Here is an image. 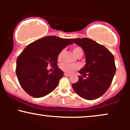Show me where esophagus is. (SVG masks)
<instances>
[{
	"mask_svg": "<svg viewBox=\"0 0 130 130\" xmlns=\"http://www.w3.org/2000/svg\"><path fill=\"white\" fill-rule=\"evenodd\" d=\"M64 75H65V76H70V74L67 73H64Z\"/></svg>",
	"mask_w": 130,
	"mask_h": 130,
	"instance_id": "esophagus-1",
	"label": "esophagus"
}]
</instances>
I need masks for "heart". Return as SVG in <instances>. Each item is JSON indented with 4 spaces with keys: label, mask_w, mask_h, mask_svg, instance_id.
Segmentation results:
<instances>
[{
    "label": "heart",
    "mask_w": 130,
    "mask_h": 130,
    "mask_svg": "<svg viewBox=\"0 0 130 130\" xmlns=\"http://www.w3.org/2000/svg\"><path fill=\"white\" fill-rule=\"evenodd\" d=\"M73 54L76 57L79 54H83V50L80 47H74L73 50ZM62 55H63V51H62L58 55V59L59 60H61ZM60 68L64 72L67 73H72L74 71L78 69L79 67L77 65H70V64L67 63H62L60 65Z\"/></svg>",
    "instance_id": "obj_1"
}]
</instances>
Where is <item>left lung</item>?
<instances>
[{
  "mask_svg": "<svg viewBox=\"0 0 130 130\" xmlns=\"http://www.w3.org/2000/svg\"><path fill=\"white\" fill-rule=\"evenodd\" d=\"M71 40L83 48L86 63L79 71L81 76L73 84V89L87 100L98 98L108 90L116 73L114 57L105 46L89 38Z\"/></svg>",
  "mask_w": 130,
  "mask_h": 130,
  "instance_id": "obj_1",
  "label": "left lung"
}]
</instances>
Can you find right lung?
<instances>
[{
	"label": "right lung",
	"mask_w": 130,
	"mask_h": 130,
	"mask_svg": "<svg viewBox=\"0 0 130 130\" xmlns=\"http://www.w3.org/2000/svg\"><path fill=\"white\" fill-rule=\"evenodd\" d=\"M72 44L71 39L47 36L26 46L16 60V73L27 93L33 97L41 98L56 89L63 76V72L57 66L58 55ZM48 65L55 69L52 73L47 69Z\"/></svg>",
	"instance_id": "1"
}]
</instances>
